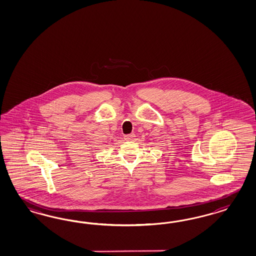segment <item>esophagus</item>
Listing matches in <instances>:
<instances>
[{
  "mask_svg": "<svg viewBox=\"0 0 256 256\" xmlns=\"http://www.w3.org/2000/svg\"><path fill=\"white\" fill-rule=\"evenodd\" d=\"M134 137H135V134H134V133H132V134L126 135L124 137V139L126 140H132L134 139Z\"/></svg>",
  "mask_w": 256,
  "mask_h": 256,
  "instance_id": "obj_1",
  "label": "esophagus"
}]
</instances>
